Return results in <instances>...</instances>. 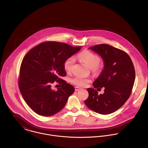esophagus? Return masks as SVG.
<instances>
[{"label":"esophagus","mask_w":148,"mask_h":148,"mask_svg":"<svg viewBox=\"0 0 148 148\" xmlns=\"http://www.w3.org/2000/svg\"><path fill=\"white\" fill-rule=\"evenodd\" d=\"M75 90H76V91H77V90H79L80 89H81V88H79V87H78V86H75Z\"/></svg>","instance_id":"34e87169"}]
</instances>
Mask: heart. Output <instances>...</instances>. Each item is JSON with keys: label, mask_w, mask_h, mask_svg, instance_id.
<instances>
[{"label": "heart", "mask_w": 148, "mask_h": 148, "mask_svg": "<svg viewBox=\"0 0 148 148\" xmlns=\"http://www.w3.org/2000/svg\"><path fill=\"white\" fill-rule=\"evenodd\" d=\"M77 58L83 63L88 65L92 72H97L101 68L100 64V58L93 52L84 50L77 55ZM74 63V59L72 58H69L64 62V68L66 72H70L72 70ZM90 82V79L88 77L82 76H75L71 79V82L79 86H85Z\"/></svg>", "instance_id": "obj_1"}]
</instances>
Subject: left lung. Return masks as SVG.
<instances>
[{
	"instance_id": "1",
	"label": "left lung",
	"mask_w": 148,
	"mask_h": 148,
	"mask_svg": "<svg viewBox=\"0 0 148 148\" xmlns=\"http://www.w3.org/2000/svg\"><path fill=\"white\" fill-rule=\"evenodd\" d=\"M89 49L101 57L104 69L93 83L95 88L87 89L89 96L85 104L96 113L108 114L121 108L130 96L135 80L134 65L126 52L111 45L98 44ZM103 87L105 93L99 95L95 89Z\"/></svg>"
}]
</instances>
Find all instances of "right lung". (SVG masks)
Returning <instances> with one entry per match:
<instances>
[{
  "mask_svg": "<svg viewBox=\"0 0 148 148\" xmlns=\"http://www.w3.org/2000/svg\"><path fill=\"white\" fill-rule=\"evenodd\" d=\"M81 48L63 42H46L33 48L24 56L19 87L27 104L35 113L51 116L64 107L75 88L60 79L66 75L64 63ZM55 81L62 85L57 91L51 88Z\"/></svg>",
  "mask_w": 148,
  "mask_h": 148,
  "instance_id": "right-lung-1",
  "label": "right lung"
}]
</instances>
